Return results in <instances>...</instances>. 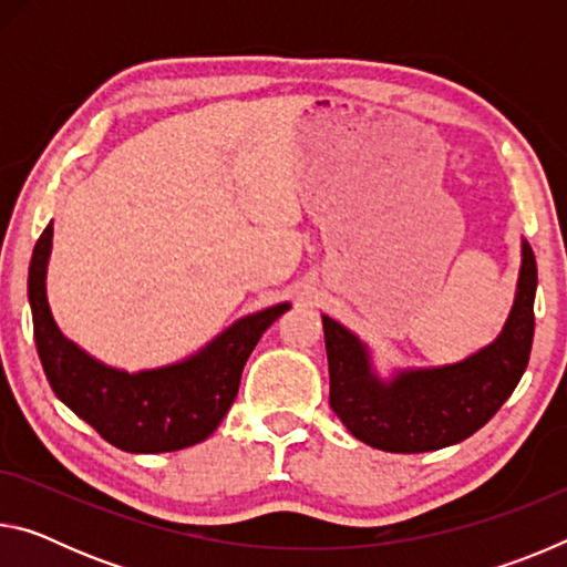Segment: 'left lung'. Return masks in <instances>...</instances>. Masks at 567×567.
<instances>
[{
    "mask_svg": "<svg viewBox=\"0 0 567 567\" xmlns=\"http://www.w3.org/2000/svg\"><path fill=\"white\" fill-rule=\"evenodd\" d=\"M537 267L520 243L515 300L501 334L465 360L392 368L380 375L370 344L322 315L330 408L364 445L385 453H430L477 433L513 395L530 360Z\"/></svg>",
    "mask_w": 567,
    "mask_h": 567,
    "instance_id": "8db88e82",
    "label": "left lung"
}]
</instances>
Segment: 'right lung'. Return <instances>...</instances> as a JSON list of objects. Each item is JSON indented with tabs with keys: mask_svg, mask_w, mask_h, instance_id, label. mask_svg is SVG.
Segmentation results:
<instances>
[{
	"mask_svg": "<svg viewBox=\"0 0 567 567\" xmlns=\"http://www.w3.org/2000/svg\"><path fill=\"white\" fill-rule=\"evenodd\" d=\"M52 235L50 223L37 239L27 295L37 352L54 395L124 453H172L203 443L233 408L262 332L292 305L245 315L185 360L137 372L112 368L66 338L54 320L47 297Z\"/></svg>",
	"mask_w": 567,
	"mask_h": 567,
	"instance_id": "obj_1",
	"label": "right lung"
}]
</instances>
